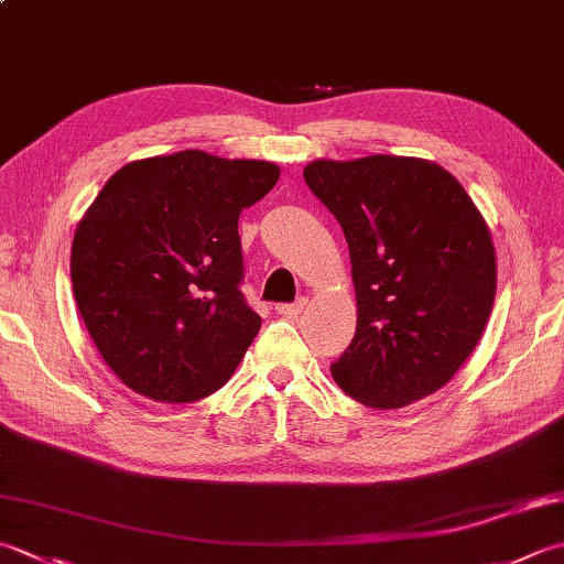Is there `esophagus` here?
<instances>
[{
	"label": "esophagus",
	"mask_w": 564,
	"mask_h": 564,
	"mask_svg": "<svg viewBox=\"0 0 564 564\" xmlns=\"http://www.w3.org/2000/svg\"><path fill=\"white\" fill-rule=\"evenodd\" d=\"M307 305V301L305 297H301V301H295V303H281V305H275V313H279L281 317H297L303 313V307Z\"/></svg>",
	"instance_id": "obj_1"
}]
</instances>
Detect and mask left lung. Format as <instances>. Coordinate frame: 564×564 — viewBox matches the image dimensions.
Instances as JSON below:
<instances>
[{
  "label": "left lung",
  "mask_w": 564,
  "mask_h": 564,
  "mask_svg": "<svg viewBox=\"0 0 564 564\" xmlns=\"http://www.w3.org/2000/svg\"><path fill=\"white\" fill-rule=\"evenodd\" d=\"M303 178L345 231L357 295V333L333 379L379 411L443 389L494 307L487 219L455 175L425 159H317Z\"/></svg>",
  "instance_id": "1"
}]
</instances>
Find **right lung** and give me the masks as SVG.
I'll use <instances>...</instances> for the list:
<instances>
[{"instance_id":"obj_1","label":"right lung","mask_w":564,"mask_h":564,"mask_svg":"<svg viewBox=\"0 0 564 564\" xmlns=\"http://www.w3.org/2000/svg\"><path fill=\"white\" fill-rule=\"evenodd\" d=\"M269 161L187 149L131 161L77 223V311L115 377L159 403L229 381L261 327L239 291L237 223L279 183Z\"/></svg>"}]
</instances>
